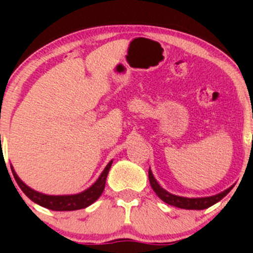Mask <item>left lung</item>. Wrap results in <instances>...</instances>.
I'll return each mask as SVG.
<instances>
[{
	"mask_svg": "<svg viewBox=\"0 0 253 253\" xmlns=\"http://www.w3.org/2000/svg\"><path fill=\"white\" fill-rule=\"evenodd\" d=\"M148 176H149V182L152 188L154 190V192L157 193L158 197L162 201H164L165 203L170 206L177 207V208L182 209H196V211H201V209H206L215 205L216 202H219L220 200H223L231 190H233L234 185L230 186L229 188L224 190L223 192L216 193L214 196H209V197H196V198H188V197H182V196H176L172 195V193L168 192L167 190L162 187V186L158 183V181L155 180L154 175H153L152 170L149 169V172H148Z\"/></svg>",
	"mask_w": 253,
	"mask_h": 253,
	"instance_id": "left-lung-1",
	"label": "left lung"
}]
</instances>
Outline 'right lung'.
Masks as SVG:
<instances>
[{"label":"right lung","mask_w":253,"mask_h":253,"mask_svg":"<svg viewBox=\"0 0 253 253\" xmlns=\"http://www.w3.org/2000/svg\"><path fill=\"white\" fill-rule=\"evenodd\" d=\"M112 164V160L109 162V164L106 165L105 169L103 170L100 176L98 177V180L88 187L86 190H84L83 192L76 193V195H60V196H53V195H45V193L38 192V191L33 190L29 186L25 185L22 180L19 178V176L17 175V172L14 171L13 167L11 165L12 172H13L14 178H16L18 186L20 187V190L24 192V195L28 198L33 201L37 205L44 207V208L51 209V211H77V209H83L93 205L96 200L101 196L104 188H105V182L106 177H108L109 170H110Z\"/></svg>","instance_id":"add662e5"}]
</instances>
